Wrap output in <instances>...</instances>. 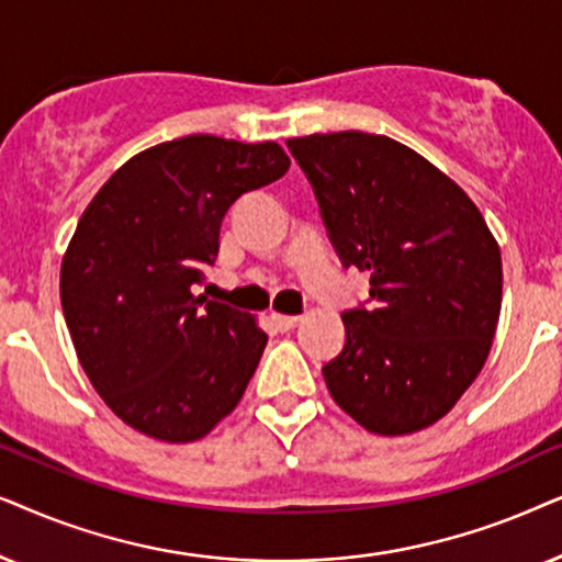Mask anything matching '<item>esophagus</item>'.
<instances>
[{
    "label": "esophagus",
    "mask_w": 562,
    "mask_h": 562,
    "mask_svg": "<svg viewBox=\"0 0 562 562\" xmlns=\"http://www.w3.org/2000/svg\"><path fill=\"white\" fill-rule=\"evenodd\" d=\"M272 321L277 324V328H280V331H290V328H295L297 324H301L303 316H282V313H274Z\"/></svg>",
    "instance_id": "34e87169"
}]
</instances>
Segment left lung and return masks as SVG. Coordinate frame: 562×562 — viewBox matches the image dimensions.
Segmentation results:
<instances>
[{"label": "left lung", "mask_w": 562, "mask_h": 562, "mask_svg": "<svg viewBox=\"0 0 562 562\" xmlns=\"http://www.w3.org/2000/svg\"><path fill=\"white\" fill-rule=\"evenodd\" d=\"M344 267L370 272L341 313L324 380L368 431L398 437L450 414L491 351L501 251L473 200L424 156L362 131L288 140Z\"/></svg>", "instance_id": "8db88e82"}]
</instances>
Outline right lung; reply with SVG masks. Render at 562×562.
Wrapping results in <instances>:
<instances>
[{
  "label": "right lung",
  "mask_w": 562,
  "mask_h": 562,
  "mask_svg": "<svg viewBox=\"0 0 562 562\" xmlns=\"http://www.w3.org/2000/svg\"><path fill=\"white\" fill-rule=\"evenodd\" d=\"M288 169L272 140L198 133L125 161L79 218L61 261L66 326L94 391L146 437L194 442L241 401L267 334L192 285L231 205Z\"/></svg>",
  "instance_id": "right-lung-1"
}]
</instances>
